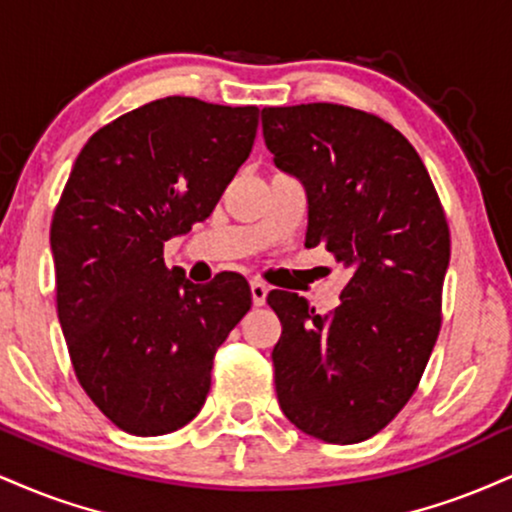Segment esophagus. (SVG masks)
Returning <instances> with one entry per match:
<instances>
[{"instance_id": "34e87169", "label": "esophagus", "mask_w": 512, "mask_h": 512, "mask_svg": "<svg viewBox=\"0 0 512 512\" xmlns=\"http://www.w3.org/2000/svg\"><path fill=\"white\" fill-rule=\"evenodd\" d=\"M250 293H252V303L257 307L264 305V300H267V293H269V286L267 283H262L260 279L250 281Z\"/></svg>"}]
</instances>
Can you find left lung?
<instances>
[{
    "label": "left lung",
    "instance_id": "obj_1",
    "mask_svg": "<svg viewBox=\"0 0 512 512\" xmlns=\"http://www.w3.org/2000/svg\"><path fill=\"white\" fill-rule=\"evenodd\" d=\"M262 133L305 188V245L324 243L350 272L331 315L298 293L267 295L283 326L276 398L300 432L360 443L403 410L434 350L446 214L415 147L379 116L329 102L264 107Z\"/></svg>",
    "mask_w": 512,
    "mask_h": 512
}]
</instances>
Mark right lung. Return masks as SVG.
I'll return each instance as SVG.
<instances>
[{"instance_id": "right-lung-1", "label": "right lung", "mask_w": 512, "mask_h": 512, "mask_svg": "<svg viewBox=\"0 0 512 512\" xmlns=\"http://www.w3.org/2000/svg\"><path fill=\"white\" fill-rule=\"evenodd\" d=\"M257 107L164 97L85 143L54 209L57 312L76 377L123 432L169 434L205 405L214 353L252 295L164 264L166 240L205 221L252 150Z\"/></svg>"}]
</instances>
